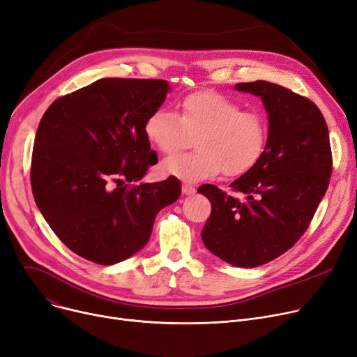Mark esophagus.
<instances>
[{"label": "esophagus", "instance_id": "obj_1", "mask_svg": "<svg viewBox=\"0 0 357 357\" xmlns=\"http://www.w3.org/2000/svg\"><path fill=\"white\" fill-rule=\"evenodd\" d=\"M181 192H183V195H185V196H192V195H195L196 193V188L195 185H192V184H183L181 185Z\"/></svg>", "mask_w": 357, "mask_h": 357}]
</instances>
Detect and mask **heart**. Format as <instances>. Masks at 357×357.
<instances>
[{
    "label": "heart",
    "instance_id": "1",
    "mask_svg": "<svg viewBox=\"0 0 357 357\" xmlns=\"http://www.w3.org/2000/svg\"><path fill=\"white\" fill-rule=\"evenodd\" d=\"M145 137L165 155L189 146L197 151L169 157L162 173L185 183L218 176L238 177L256 165L264 152L268 122L260 110H241L229 97L215 91H195L177 105V116L158 109L144 123Z\"/></svg>",
    "mask_w": 357,
    "mask_h": 357
}]
</instances>
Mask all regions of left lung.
<instances>
[{"instance_id": "8db88e82", "label": "left lung", "mask_w": 357, "mask_h": 357, "mask_svg": "<svg viewBox=\"0 0 357 357\" xmlns=\"http://www.w3.org/2000/svg\"><path fill=\"white\" fill-rule=\"evenodd\" d=\"M261 98L268 135L260 161L229 184L197 189L212 203L202 240L216 257L236 267L278 259L307 231L333 169L326 119L311 100L268 81L235 84Z\"/></svg>"}]
</instances>
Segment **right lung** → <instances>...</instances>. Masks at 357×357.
<instances>
[{"label": "right lung", "instance_id": "add662e5", "mask_svg": "<svg viewBox=\"0 0 357 357\" xmlns=\"http://www.w3.org/2000/svg\"><path fill=\"white\" fill-rule=\"evenodd\" d=\"M168 91L165 79L101 78L45 112L31 192L49 227L82 259H129L148 243L157 213L178 199L176 177L138 183L158 161L144 123Z\"/></svg>", "mask_w": 357, "mask_h": 357}]
</instances>
